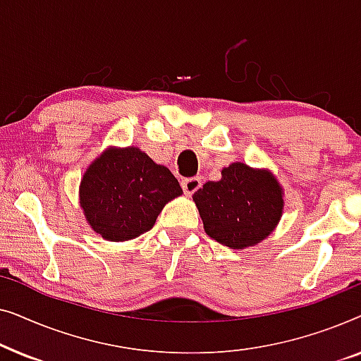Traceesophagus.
<instances>
[{
    "mask_svg": "<svg viewBox=\"0 0 361 361\" xmlns=\"http://www.w3.org/2000/svg\"><path fill=\"white\" fill-rule=\"evenodd\" d=\"M202 187V179L200 177H189V179L182 180V189L187 195H192L194 192H197Z\"/></svg>",
    "mask_w": 361,
    "mask_h": 361,
    "instance_id": "obj_1",
    "label": "esophagus"
}]
</instances>
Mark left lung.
Here are the masks:
<instances>
[{"mask_svg":"<svg viewBox=\"0 0 361 361\" xmlns=\"http://www.w3.org/2000/svg\"><path fill=\"white\" fill-rule=\"evenodd\" d=\"M205 233L233 250L258 245L279 224L283 187L266 169L233 162L194 194Z\"/></svg>","mask_w":361,"mask_h":361,"instance_id":"left-lung-1","label":"left lung"}]
</instances>
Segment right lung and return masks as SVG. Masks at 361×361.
I'll list each match as a JSON object with an SVG mask.
<instances>
[{
	"label": "right lung",
	"mask_w": 361,
	"mask_h": 361,
	"mask_svg": "<svg viewBox=\"0 0 361 361\" xmlns=\"http://www.w3.org/2000/svg\"><path fill=\"white\" fill-rule=\"evenodd\" d=\"M182 194L167 167L137 147H110L88 166L80 182V207L93 231L126 241L149 231L167 202Z\"/></svg>",
	"instance_id": "obj_1"
}]
</instances>
